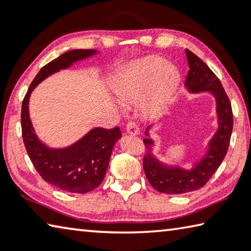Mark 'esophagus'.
Instances as JSON below:
<instances>
[{
	"instance_id": "esophagus-1",
	"label": "esophagus",
	"mask_w": 251,
	"mask_h": 251,
	"mask_svg": "<svg viewBox=\"0 0 251 251\" xmlns=\"http://www.w3.org/2000/svg\"><path fill=\"white\" fill-rule=\"evenodd\" d=\"M126 131L128 134H131V135H137L139 134V126L137 125V123L135 122H129L127 123L126 125Z\"/></svg>"
}]
</instances>
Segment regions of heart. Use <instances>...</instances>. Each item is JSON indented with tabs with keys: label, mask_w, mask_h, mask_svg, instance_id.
I'll return each instance as SVG.
<instances>
[{
	"label": "heart",
	"mask_w": 251,
	"mask_h": 251,
	"mask_svg": "<svg viewBox=\"0 0 251 251\" xmlns=\"http://www.w3.org/2000/svg\"><path fill=\"white\" fill-rule=\"evenodd\" d=\"M179 74L159 56H148L130 65L115 86L122 103H136L146 96V107L157 112L164 107L177 87Z\"/></svg>",
	"instance_id": "obj_1"
}]
</instances>
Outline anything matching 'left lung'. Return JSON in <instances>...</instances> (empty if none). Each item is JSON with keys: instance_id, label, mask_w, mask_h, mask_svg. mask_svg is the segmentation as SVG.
I'll list each match as a JSON object with an SVG mask.
<instances>
[{"instance_id": "1", "label": "left lung", "mask_w": 251, "mask_h": 251, "mask_svg": "<svg viewBox=\"0 0 251 251\" xmlns=\"http://www.w3.org/2000/svg\"><path fill=\"white\" fill-rule=\"evenodd\" d=\"M186 55L189 71L185 85L192 92L210 91L216 96L219 129L211 139L205 158L190 171L164 166L151 154V139L144 138L146 154L143 158V167L147 179L157 192L171 195L194 192L207 184L227 154L233 126L231 103L219 78L192 50H186Z\"/></svg>"}]
</instances>
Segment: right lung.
Segmentation results:
<instances>
[{"mask_svg":"<svg viewBox=\"0 0 251 251\" xmlns=\"http://www.w3.org/2000/svg\"><path fill=\"white\" fill-rule=\"evenodd\" d=\"M94 53V50H72L48 63L29 85L22 103L21 126L29 159L45 181L69 193L85 194L101 184L114 145L122 136L120 127L112 129L97 127L73 146L64 150H50L42 144L34 133L28 116V100L36 85L48 76Z\"/></svg>","mask_w":251,"mask_h":251,"instance_id":"obj_1","label":"right lung"}]
</instances>
